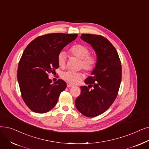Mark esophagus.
Wrapping results in <instances>:
<instances>
[{
	"label": "esophagus",
	"instance_id": "obj_1",
	"mask_svg": "<svg viewBox=\"0 0 149 149\" xmlns=\"http://www.w3.org/2000/svg\"><path fill=\"white\" fill-rule=\"evenodd\" d=\"M73 86H74V85H71V84H70V83H68V84H67V87H68V88H72V87H73Z\"/></svg>",
	"mask_w": 149,
	"mask_h": 149
}]
</instances>
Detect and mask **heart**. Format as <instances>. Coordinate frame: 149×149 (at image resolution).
Returning a JSON list of instances; mask_svg holds the SVG:
<instances>
[{"instance_id":"1","label":"heart","mask_w":149,"mask_h":149,"mask_svg":"<svg viewBox=\"0 0 149 149\" xmlns=\"http://www.w3.org/2000/svg\"><path fill=\"white\" fill-rule=\"evenodd\" d=\"M69 54L80 59V66L87 72H91L97 63V56L94 53H89V49L85 45L75 44L69 49ZM58 64L60 68H64L66 64V55L64 52H60L58 55ZM62 79L66 81L75 84L83 77L81 72H75L68 70L61 75Z\"/></svg>"}]
</instances>
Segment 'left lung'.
I'll return each mask as SVG.
<instances>
[{
	"label": "left lung",
	"mask_w": 149,
	"mask_h": 149,
	"mask_svg": "<svg viewBox=\"0 0 149 149\" xmlns=\"http://www.w3.org/2000/svg\"><path fill=\"white\" fill-rule=\"evenodd\" d=\"M80 38L95 50L97 63L85 80L88 86L80 87L81 94L75 104L82 114L93 118L107 111L117 97L122 79L121 62L115 47L104 36L83 33Z\"/></svg>",
	"instance_id": "obj_1"
}]
</instances>
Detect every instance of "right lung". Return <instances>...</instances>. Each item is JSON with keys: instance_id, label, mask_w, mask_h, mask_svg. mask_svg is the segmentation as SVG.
<instances>
[{"instance_id": "obj_1", "label": "right lung", "mask_w": 149, "mask_h": 149, "mask_svg": "<svg viewBox=\"0 0 149 149\" xmlns=\"http://www.w3.org/2000/svg\"><path fill=\"white\" fill-rule=\"evenodd\" d=\"M77 34L48 33L32 41L19 62L17 77L21 96L32 111L45 113L56 104L66 83L58 79L52 83L49 74L58 68V55Z\"/></svg>"}]
</instances>
